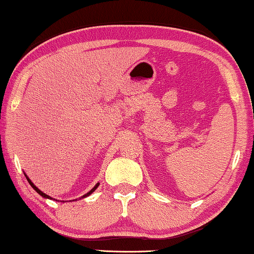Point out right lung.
<instances>
[{"label": "right lung", "instance_id": "right-lung-1", "mask_svg": "<svg viewBox=\"0 0 254 254\" xmlns=\"http://www.w3.org/2000/svg\"><path fill=\"white\" fill-rule=\"evenodd\" d=\"M24 176H25V178H27V180H28V183L30 184V185H31V187L34 189V190H36L37 192H38V194H39V195H41L42 197H44V198H48V199H54V200H56V201H57L58 199H56V198H53V197H50L49 195H47V194H45V192H42L41 190H40V189L39 188H38L37 186H36V185H34L32 182H31V179H30L29 177H28V176H27V174H25L24 173ZM98 186H100V183H97L96 185H95V186H94L92 189H91V190H89L88 192H87V194H85V195H83V196H81L80 197V198L79 199H81V198H85V197H87V196H89V195H91L92 194V192H94V191H95L96 190V189H97V187ZM59 201V200H58ZM63 201V200H62ZM70 201V200H69Z\"/></svg>", "mask_w": 254, "mask_h": 254}]
</instances>
